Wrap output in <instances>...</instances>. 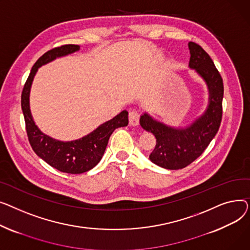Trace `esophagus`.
Wrapping results in <instances>:
<instances>
[{
	"instance_id": "34e87169",
	"label": "esophagus",
	"mask_w": 250,
	"mask_h": 250,
	"mask_svg": "<svg viewBox=\"0 0 250 250\" xmlns=\"http://www.w3.org/2000/svg\"><path fill=\"white\" fill-rule=\"evenodd\" d=\"M139 113L135 110L129 111V123L132 126H137L139 124Z\"/></svg>"
}]
</instances>
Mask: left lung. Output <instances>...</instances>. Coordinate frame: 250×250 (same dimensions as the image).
<instances>
[{
	"label": "left lung",
	"instance_id": "left-lung-1",
	"mask_svg": "<svg viewBox=\"0 0 250 250\" xmlns=\"http://www.w3.org/2000/svg\"><path fill=\"white\" fill-rule=\"evenodd\" d=\"M188 66L206 82L209 89V106L200 118L187 128H172L158 122L144 113L141 127L151 132L156 145L149 158L153 164L167 169H181L196 160L215 137L222 120L223 80L212 58L199 44L188 43Z\"/></svg>",
	"mask_w": 250,
	"mask_h": 250
}]
</instances>
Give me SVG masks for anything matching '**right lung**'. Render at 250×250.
<instances>
[{
	"instance_id": "right-lung-1",
	"label": "right lung",
	"mask_w": 250,
	"mask_h": 250,
	"mask_svg": "<svg viewBox=\"0 0 250 250\" xmlns=\"http://www.w3.org/2000/svg\"><path fill=\"white\" fill-rule=\"evenodd\" d=\"M80 49L76 44H66L44 53L34 63L21 95V107L25 119L28 140L34 152L52 167L60 171L78 174L95 167L104 154L109 138L116 128L128 125V112L122 111L113 119L100 125L92 133L75 141H58L45 134L35 125L29 106V94L35 73L43 64L56 57L67 55Z\"/></svg>"
}]
</instances>
